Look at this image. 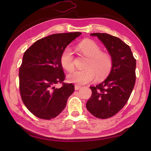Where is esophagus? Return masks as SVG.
Returning a JSON list of instances; mask_svg holds the SVG:
<instances>
[{
	"instance_id": "34e87169",
	"label": "esophagus",
	"mask_w": 151,
	"mask_h": 151,
	"mask_svg": "<svg viewBox=\"0 0 151 151\" xmlns=\"http://www.w3.org/2000/svg\"><path fill=\"white\" fill-rule=\"evenodd\" d=\"M81 88V86H79V85H75V90H78V89Z\"/></svg>"
}]
</instances>
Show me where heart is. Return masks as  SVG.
I'll return each instance as SVG.
<instances>
[{
	"label": "heart",
	"mask_w": 151,
	"mask_h": 151,
	"mask_svg": "<svg viewBox=\"0 0 151 151\" xmlns=\"http://www.w3.org/2000/svg\"><path fill=\"white\" fill-rule=\"evenodd\" d=\"M78 49L88 57L84 70H76L67 75L69 81L77 84H86L94 81L96 77L101 80L110 72L112 60L110 55L101 52L99 45L91 40H84L78 45ZM61 65L65 70L74 69V56L71 49L66 47L60 57Z\"/></svg>",
	"instance_id": "heart-1"
}]
</instances>
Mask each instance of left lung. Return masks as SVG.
<instances>
[{
    "mask_svg": "<svg viewBox=\"0 0 151 151\" xmlns=\"http://www.w3.org/2000/svg\"><path fill=\"white\" fill-rule=\"evenodd\" d=\"M106 48L112 60L110 73L106 80L90 86L92 95L86 108L95 117H111L126 104L136 82V61L130 47L119 38L105 33H93Z\"/></svg>",
    "mask_w": 151,
    "mask_h": 151,
    "instance_id": "obj_1",
    "label": "left lung"
}]
</instances>
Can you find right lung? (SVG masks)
Returning <instances> with one entry per match:
<instances>
[{
	"label": "right lung",
	"instance_id": "add662e5",
	"mask_svg": "<svg viewBox=\"0 0 151 151\" xmlns=\"http://www.w3.org/2000/svg\"><path fill=\"white\" fill-rule=\"evenodd\" d=\"M81 32L55 34L36 41L24 53L19 69V89L22 102L32 114L43 119L58 116L75 90L72 84L54 85L65 79L60 57Z\"/></svg>",
	"mask_w": 151,
	"mask_h": 151
}]
</instances>
